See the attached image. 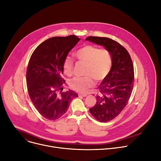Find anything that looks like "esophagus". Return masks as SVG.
Segmentation results:
<instances>
[{
  "instance_id": "esophagus-1",
  "label": "esophagus",
  "mask_w": 161,
  "mask_h": 161,
  "mask_svg": "<svg viewBox=\"0 0 161 161\" xmlns=\"http://www.w3.org/2000/svg\"><path fill=\"white\" fill-rule=\"evenodd\" d=\"M79 97H85L87 96V95H86V94H82V93H79Z\"/></svg>"
}]
</instances>
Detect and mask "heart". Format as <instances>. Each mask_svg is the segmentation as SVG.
<instances>
[{"label":"heart","instance_id":"1","mask_svg":"<svg viewBox=\"0 0 161 161\" xmlns=\"http://www.w3.org/2000/svg\"><path fill=\"white\" fill-rule=\"evenodd\" d=\"M76 57L86 64L84 77L75 78L70 81V86L74 90L80 93H86L90 88L97 81L104 80L110 72L112 66V58L109 52L105 49L86 45L77 51ZM63 70L67 75H71L73 70V61L69 57L63 63Z\"/></svg>","mask_w":161,"mask_h":161}]
</instances>
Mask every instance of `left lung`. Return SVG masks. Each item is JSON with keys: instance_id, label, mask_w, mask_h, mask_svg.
<instances>
[{"instance_id": "1", "label": "left lung", "mask_w": 161, "mask_h": 161, "mask_svg": "<svg viewBox=\"0 0 161 161\" xmlns=\"http://www.w3.org/2000/svg\"><path fill=\"white\" fill-rule=\"evenodd\" d=\"M85 41L103 46L112 56V68L99 85L95 105L90 109L97 120L108 122L115 118L129 101L134 82L132 60L126 49L112 39L90 36Z\"/></svg>"}]
</instances>
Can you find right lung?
<instances>
[{"label": "right lung", "mask_w": 161, "mask_h": 161, "mask_svg": "<svg viewBox=\"0 0 161 161\" xmlns=\"http://www.w3.org/2000/svg\"><path fill=\"white\" fill-rule=\"evenodd\" d=\"M80 40L76 35L48 39L37 46L30 59L26 71L28 93L35 108L48 120L61 117L73 98L78 97L71 90L58 91L64 81L61 77L64 61Z\"/></svg>", "instance_id": "1"}]
</instances>
